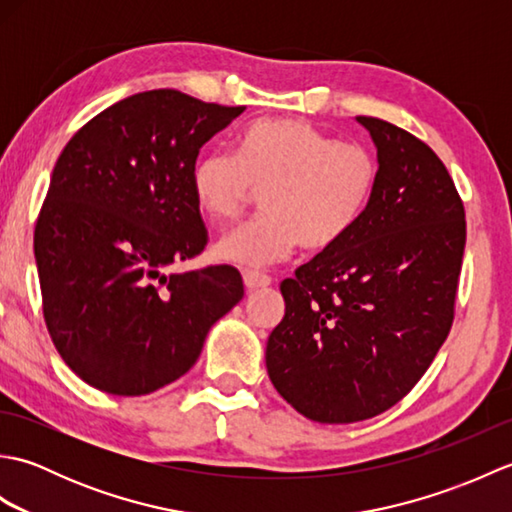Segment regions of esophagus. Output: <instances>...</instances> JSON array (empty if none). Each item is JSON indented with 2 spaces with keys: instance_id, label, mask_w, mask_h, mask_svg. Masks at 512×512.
<instances>
[{
  "instance_id": "obj_1",
  "label": "esophagus",
  "mask_w": 512,
  "mask_h": 512,
  "mask_svg": "<svg viewBox=\"0 0 512 512\" xmlns=\"http://www.w3.org/2000/svg\"><path fill=\"white\" fill-rule=\"evenodd\" d=\"M242 277H244V286H246L248 290L268 288L270 281H273L266 273H259V270H244Z\"/></svg>"
}]
</instances>
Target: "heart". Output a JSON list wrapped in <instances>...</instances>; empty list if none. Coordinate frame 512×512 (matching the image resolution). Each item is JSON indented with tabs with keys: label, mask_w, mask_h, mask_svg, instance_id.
Wrapping results in <instances>:
<instances>
[{
	"label": "heart",
	"mask_w": 512,
	"mask_h": 512,
	"mask_svg": "<svg viewBox=\"0 0 512 512\" xmlns=\"http://www.w3.org/2000/svg\"><path fill=\"white\" fill-rule=\"evenodd\" d=\"M378 162L358 143H339L301 118H262L237 136L235 156L209 151L191 169V193L215 226L237 220L255 191L264 215L235 228L215 255L237 266H268L299 244L328 250L363 220Z\"/></svg>",
	"instance_id": "1"
}]
</instances>
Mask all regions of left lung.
Here are the masks:
<instances>
[{"instance_id": "1", "label": "left lung", "mask_w": 512, "mask_h": 512, "mask_svg": "<svg viewBox=\"0 0 512 512\" xmlns=\"http://www.w3.org/2000/svg\"><path fill=\"white\" fill-rule=\"evenodd\" d=\"M378 184L363 220L281 281L286 314L266 343L275 389L314 422L374 418L427 372L453 323L464 206L442 160L405 129L356 116Z\"/></svg>"}]
</instances>
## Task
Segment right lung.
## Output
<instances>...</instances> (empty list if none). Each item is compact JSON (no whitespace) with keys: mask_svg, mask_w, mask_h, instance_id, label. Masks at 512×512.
I'll return each instance as SVG.
<instances>
[{"mask_svg":"<svg viewBox=\"0 0 512 512\" xmlns=\"http://www.w3.org/2000/svg\"><path fill=\"white\" fill-rule=\"evenodd\" d=\"M242 112L178 90L140 92L94 116L61 151L35 262L52 343L88 385L145 396L173 383L244 297L231 266L165 273L206 246L191 169Z\"/></svg>","mask_w":512,"mask_h":512,"instance_id":"obj_1","label":"right lung"}]
</instances>
